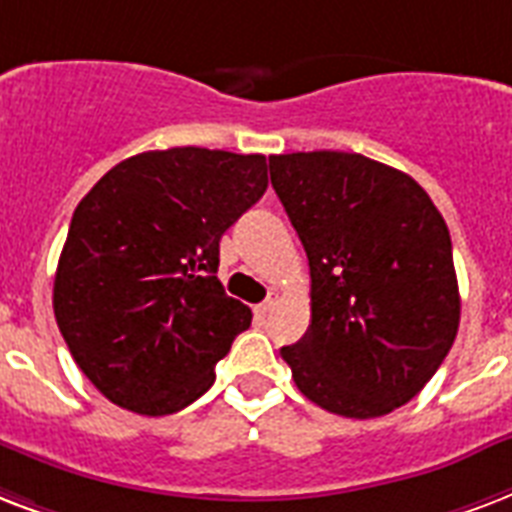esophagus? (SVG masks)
<instances>
[{"mask_svg": "<svg viewBox=\"0 0 512 512\" xmlns=\"http://www.w3.org/2000/svg\"><path fill=\"white\" fill-rule=\"evenodd\" d=\"M277 299H280V296H277L275 291L269 293L267 299L261 301L259 307H256V315H259V318H264V315H269V310H272V307H275V304H277Z\"/></svg>", "mask_w": 512, "mask_h": 512, "instance_id": "34e87169", "label": "esophagus"}]
</instances>
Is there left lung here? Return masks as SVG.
I'll list each match as a JSON object with an SVG mask.
<instances>
[{"mask_svg": "<svg viewBox=\"0 0 512 512\" xmlns=\"http://www.w3.org/2000/svg\"><path fill=\"white\" fill-rule=\"evenodd\" d=\"M269 178L312 280L310 328L280 355L320 408L384 417L433 379L457 339L449 227L414 178L363 154H272Z\"/></svg>", "mask_w": 512, "mask_h": 512, "instance_id": "1", "label": "left lung"}]
</instances>
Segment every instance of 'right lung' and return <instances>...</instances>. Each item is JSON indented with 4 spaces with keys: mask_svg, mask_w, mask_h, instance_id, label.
Wrapping results in <instances>:
<instances>
[{
    "mask_svg": "<svg viewBox=\"0 0 512 512\" xmlns=\"http://www.w3.org/2000/svg\"><path fill=\"white\" fill-rule=\"evenodd\" d=\"M267 192V157L200 146L114 165L71 216L53 310L71 358L117 406L200 398L251 310L216 277L221 235Z\"/></svg>",
    "mask_w": 512,
    "mask_h": 512,
    "instance_id": "right-lung-1",
    "label": "right lung"
}]
</instances>
